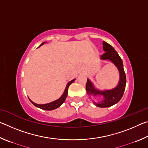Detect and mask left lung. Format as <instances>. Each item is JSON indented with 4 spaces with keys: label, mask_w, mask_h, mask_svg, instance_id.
<instances>
[{
    "label": "left lung",
    "mask_w": 148,
    "mask_h": 148,
    "mask_svg": "<svg viewBox=\"0 0 148 148\" xmlns=\"http://www.w3.org/2000/svg\"><path fill=\"white\" fill-rule=\"evenodd\" d=\"M103 50L105 53L101 57V60L110 61L116 66L119 71V79L118 84L114 89L108 90H100L95 87L94 84L89 79H87L86 84V91L89 96L94 97H102L101 101L95 102L94 104L97 107L107 108L113 106L117 103L123 95L125 86H126V76L123 69V64L122 59L117 51L111 45L103 41Z\"/></svg>",
    "instance_id": "8db88e82"
}]
</instances>
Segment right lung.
Listing matches in <instances>:
<instances>
[{"label": "right lung", "instance_id": "1", "mask_svg": "<svg viewBox=\"0 0 148 148\" xmlns=\"http://www.w3.org/2000/svg\"><path fill=\"white\" fill-rule=\"evenodd\" d=\"M46 43V42H43V43H42V44L39 47H40L42 45H43L44 44ZM75 79H74L71 80V82H69L68 84H67L66 86V88H65L63 94L61 95V97H60L59 99H58L56 101H54L51 102H49V103H47V104H36L34 103V102H32L31 99H29V101L31 102V103L34 105L36 107H38L39 108L42 109V110H53L57 108H59V106H61V105L63 104V102L65 101V99H66V97H67V95H68V89L70 86V85L71 84L73 83V82L75 81Z\"/></svg>", "mask_w": 148, "mask_h": 148}]
</instances>
